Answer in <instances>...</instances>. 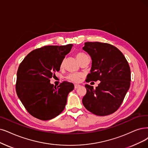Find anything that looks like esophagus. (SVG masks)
<instances>
[{"label":"esophagus","instance_id":"obj_1","mask_svg":"<svg viewBox=\"0 0 148 148\" xmlns=\"http://www.w3.org/2000/svg\"><path fill=\"white\" fill-rule=\"evenodd\" d=\"M79 87H80V85H78V84H75V89H76V88H78Z\"/></svg>","mask_w":148,"mask_h":148}]
</instances>
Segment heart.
I'll use <instances>...</instances> for the list:
<instances>
[{
    "label": "heart",
    "instance_id": "heart-1",
    "mask_svg": "<svg viewBox=\"0 0 148 148\" xmlns=\"http://www.w3.org/2000/svg\"><path fill=\"white\" fill-rule=\"evenodd\" d=\"M75 57L76 58V60L78 61V62L80 63L81 61L85 60L86 58H87L88 56H87L86 54H85L84 53L79 51V52H76L75 53ZM64 60H62L61 62H60V68L62 69L64 67ZM83 76V75L80 73H72L69 74L67 76V79L70 81L73 82H79L81 80V79L82 78Z\"/></svg>",
    "mask_w": 148,
    "mask_h": 148
}]
</instances>
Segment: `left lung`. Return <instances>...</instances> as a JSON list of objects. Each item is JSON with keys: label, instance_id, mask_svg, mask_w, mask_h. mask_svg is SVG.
<instances>
[{"label": "left lung", "instance_id": "8db88e82", "mask_svg": "<svg viewBox=\"0 0 148 148\" xmlns=\"http://www.w3.org/2000/svg\"><path fill=\"white\" fill-rule=\"evenodd\" d=\"M83 50L92 58L90 73L86 82L101 81L98 87L86 84L82 98L84 107L98 116L108 115L120 107L131 83V70L126 58L116 47L108 43L86 42Z\"/></svg>", "mask_w": 148, "mask_h": 148}]
</instances>
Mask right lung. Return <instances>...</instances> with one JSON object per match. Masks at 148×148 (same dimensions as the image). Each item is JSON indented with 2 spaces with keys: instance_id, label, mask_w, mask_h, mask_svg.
Returning <instances> with one entry per match:
<instances>
[{
  "instance_id": "add662e5",
  "label": "right lung",
  "mask_w": 148,
  "mask_h": 148,
  "mask_svg": "<svg viewBox=\"0 0 148 148\" xmlns=\"http://www.w3.org/2000/svg\"><path fill=\"white\" fill-rule=\"evenodd\" d=\"M72 45H46L35 49L19 65L17 95L28 113L38 119L49 120L60 115L66 106L68 94L73 90L74 85L67 81L57 87L50 82Z\"/></svg>"
}]
</instances>
